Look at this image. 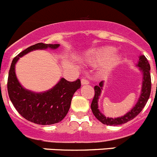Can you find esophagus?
<instances>
[{
    "mask_svg": "<svg viewBox=\"0 0 157 157\" xmlns=\"http://www.w3.org/2000/svg\"><path fill=\"white\" fill-rule=\"evenodd\" d=\"M81 84L82 86H85V85H89V82L86 79H82L81 81Z\"/></svg>",
    "mask_w": 157,
    "mask_h": 157,
    "instance_id": "obj_1",
    "label": "esophagus"
}]
</instances>
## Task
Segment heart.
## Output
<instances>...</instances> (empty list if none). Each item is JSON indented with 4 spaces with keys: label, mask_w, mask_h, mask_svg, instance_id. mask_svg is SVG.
Segmentation results:
<instances>
[{
    "label": "heart",
    "mask_w": 157,
    "mask_h": 157,
    "mask_svg": "<svg viewBox=\"0 0 157 157\" xmlns=\"http://www.w3.org/2000/svg\"><path fill=\"white\" fill-rule=\"evenodd\" d=\"M112 46H102L92 48L85 54L83 60L92 67L99 66L100 72L107 75L121 63L122 56Z\"/></svg>",
    "instance_id": "heart-1"
}]
</instances>
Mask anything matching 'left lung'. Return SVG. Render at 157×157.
<instances>
[{
    "label": "left lung",
    "instance_id": "8db88e82",
    "mask_svg": "<svg viewBox=\"0 0 157 157\" xmlns=\"http://www.w3.org/2000/svg\"><path fill=\"white\" fill-rule=\"evenodd\" d=\"M136 66L138 67L139 70L142 73V86L140 91V97L138 98L136 103L129 112L125 115L116 118L106 117L104 114L100 112L98 109V99L103 90L105 82L102 81L98 86H95V96L91 104V109L98 120L107 125V126H118V125L124 124L126 122L135 118L144 108L150 97L151 92V78H150V65L148 60L143 55H139V60Z\"/></svg>",
    "mask_w": 157,
    "mask_h": 157
}]
</instances>
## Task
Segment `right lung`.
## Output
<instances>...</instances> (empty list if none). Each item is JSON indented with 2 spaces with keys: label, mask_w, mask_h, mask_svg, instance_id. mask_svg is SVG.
I'll use <instances>...</instances> for the list:
<instances>
[{
  "label": "right lung",
  "mask_w": 157,
  "mask_h": 157,
  "mask_svg": "<svg viewBox=\"0 0 157 157\" xmlns=\"http://www.w3.org/2000/svg\"><path fill=\"white\" fill-rule=\"evenodd\" d=\"M59 44L38 43L24 50L16 56L10 65L7 80L9 98L17 111L27 120L35 124L52 125L61 122L71 106L73 95L81 88L79 79L68 82L61 78L52 89L41 92L28 90L17 79L15 65L20 58L35 50H55Z\"/></svg>",
  "instance_id": "add662e5"
}]
</instances>
